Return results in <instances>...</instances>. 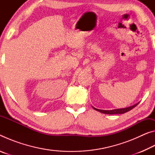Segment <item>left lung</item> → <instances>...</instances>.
<instances>
[{"instance_id": "8db88e82", "label": "left lung", "mask_w": 155, "mask_h": 155, "mask_svg": "<svg viewBox=\"0 0 155 155\" xmlns=\"http://www.w3.org/2000/svg\"><path fill=\"white\" fill-rule=\"evenodd\" d=\"M139 103L133 104L132 106H130L128 107H126V108H122V109H112V110H101V109H98L95 108V107H93V108L96 110V111H98L101 113H103L104 114H124L126 112L129 111L130 110L133 109L134 107L137 105Z\"/></svg>"}]
</instances>
